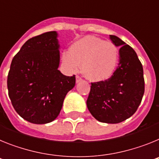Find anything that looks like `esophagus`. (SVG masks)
Here are the masks:
<instances>
[{"instance_id": "34e87169", "label": "esophagus", "mask_w": 159, "mask_h": 159, "mask_svg": "<svg viewBox=\"0 0 159 159\" xmlns=\"http://www.w3.org/2000/svg\"><path fill=\"white\" fill-rule=\"evenodd\" d=\"M76 83H79V82H80L81 80H82V79H81L80 76H79V75H76Z\"/></svg>"}]
</instances>
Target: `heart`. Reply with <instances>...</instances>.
Returning <instances> with one entry per match:
<instances>
[{"label":"heart","instance_id":"heart-1","mask_svg":"<svg viewBox=\"0 0 159 159\" xmlns=\"http://www.w3.org/2000/svg\"><path fill=\"white\" fill-rule=\"evenodd\" d=\"M119 51L116 44L95 36H86L72 43L61 61L69 72L82 73L90 81L102 82L113 75L117 68Z\"/></svg>","mask_w":159,"mask_h":159}]
</instances>
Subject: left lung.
I'll use <instances>...</instances> for the list:
<instances>
[{
  "label": "left lung",
  "instance_id": "8db88e82",
  "mask_svg": "<svg viewBox=\"0 0 159 159\" xmlns=\"http://www.w3.org/2000/svg\"><path fill=\"white\" fill-rule=\"evenodd\" d=\"M110 39L120 47L119 65L110 79L92 83L87 107L98 121L119 123L135 113L145 84L143 65L134 49L118 36L110 35Z\"/></svg>",
  "mask_w": 159,
  "mask_h": 159
}]
</instances>
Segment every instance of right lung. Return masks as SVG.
Here are the masks:
<instances>
[{"mask_svg":"<svg viewBox=\"0 0 159 159\" xmlns=\"http://www.w3.org/2000/svg\"><path fill=\"white\" fill-rule=\"evenodd\" d=\"M56 31L34 36L13 57L7 86L14 109L35 124L52 122L59 116L64 98L75 87V77L58 70L60 44Z\"/></svg>","mask_w":159,"mask_h":159,"instance_id":"add662e5","label":"right lung"}]
</instances>
